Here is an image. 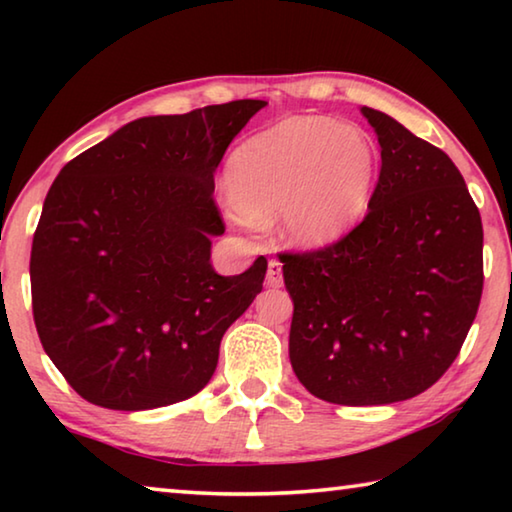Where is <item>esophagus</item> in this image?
<instances>
[{
	"instance_id": "34e87169",
	"label": "esophagus",
	"mask_w": 512,
	"mask_h": 512,
	"mask_svg": "<svg viewBox=\"0 0 512 512\" xmlns=\"http://www.w3.org/2000/svg\"><path fill=\"white\" fill-rule=\"evenodd\" d=\"M266 284L268 287H282V264L277 259H271L266 268Z\"/></svg>"
}]
</instances>
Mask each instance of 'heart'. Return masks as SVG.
Masks as SVG:
<instances>
[{"label":"heart","instance_id":"obj_1","mask_svg":"<svg viewBox=\"0 0 512 512\" xmlns=\"http://www.w3.org/2000/svg\"><path fill=\"white\" fill-rule=\"evenodd\" d=\"M377 171V146L359 126L287 117L232 153L225 214L248 232L280 216L291 246L325 248L366 214Z\"/></svg>","mask_w":512,"mask_h":512}]
</instances>
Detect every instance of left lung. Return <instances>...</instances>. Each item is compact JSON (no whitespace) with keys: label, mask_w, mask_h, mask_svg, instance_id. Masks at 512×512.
Returning <instances> with one entry per match:
<instances>
[{"label":"left lung","mask_w":512,"mask_h":512,"mask_svg":"<svg viewBox=\"0 0 512 512\" xmlns=\"http://www.w3.org/2000/svg\"><path fill=\"white\" fill-rule=\"evenodd\" d=\"M381 146L368 214L339 244L280 255L291 368L318 400H409L461 352L483 291V225L449 155L361 108Z\"/></svg>","instance_id":"1"}]
</instances>
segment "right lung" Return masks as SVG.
Wrapping results in <instances>:
<instances>
[{"mask_svg": "<svg viewBox=\"0 0 512 512\" xmlns=\"http://www.w3.org/2000/svg\"><path fill=\"white\" fill-rule=\"evenodd\" d=\"M266 101L142 117L60 169L31 248L33 318L69 386L103 409H160L212 379L266 259L212 266L214 171Z\"/></svg>", "mask_w": 512, "mask_h": 512, "instance_id": "add662e5", "label": "right lung"}]
</instances>
